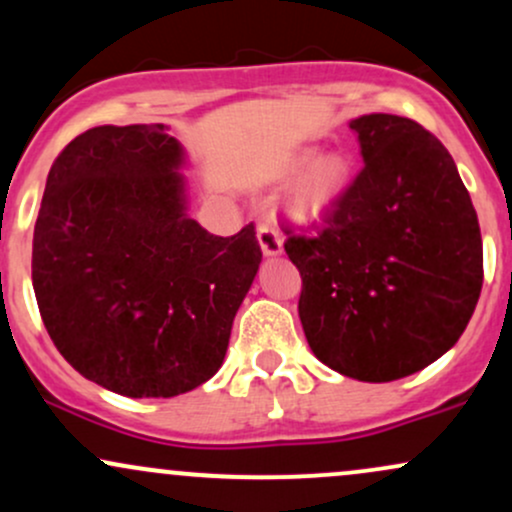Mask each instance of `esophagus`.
<instances>
[{"mask_svg":"<svg viewBox=\"0 0 512 512\" xmlns=\"http://www.w3.org/2000/svg\"><path fill=\"white\" fill-rule=\"evenodd\" d=\"M257 240H260V248L264 255H279L281 243H284L279 236V231H276L272 223L267 221L257 223Z\"/></svg>","mask_w":512,"mask_h":512,"instance_id":"esophagus-1","label":"esophagus"}]
</instances>
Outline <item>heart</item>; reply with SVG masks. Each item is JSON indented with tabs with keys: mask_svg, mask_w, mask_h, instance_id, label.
<instances>
[{
	"mask_svg": "<svg viewBox=\"0 0 512 512\" xmlns=\"http://www.w3.org/2000/svg\"><path fill=\"white\" fill-rule=\"evenodd\" d=\"M293 187L289 209L298 221H317L330 211L344 195L351 180V166L337 151L315 156V151H301L289 163V173L300 175Z\"/></svg>",
	"mask_w": 512,
	"mask_h": 512,
	"instance_id": "1",
	"label": "heart"
}]
</instances>
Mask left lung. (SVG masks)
Instances as JSON below:
<instances>
[{"label":"left lung","instance_id":"obj_1","mask_svg":"<svg viewBox=\"0 0 512 512\" xmlns=\"http://www.w3.org/2000/svg\"><path fill=\"white\" fill-rule=\"evenodd\" d=\"M366 166L313 236L286 233L313 354L346 378L390 383L455 346L477 308L484 250L455 161L409 117H356Z\"/></svg>","mask_w":512,"mask_h":512}]
</instances>
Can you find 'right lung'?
Here are the masks:
<instances>
[{
    "instance_id": "right-lung-1",
    "label": "right lung",
    "mask_w": 512,
    "mask_h": 512,
    "mask_svg": "<svg viewBox=\"0 0 512 512\" xmlns=\"http://www.w3.org/2000/svg\"><path fill=\"white\" fill-rule=\"evenodd\" d=\"M180 166L163 125H103L64 146L45 182L40 317L69 366L117 395L207 383L262 262L252 223L221 238L187 216Z\"/></svg>"
}]
</instances>
